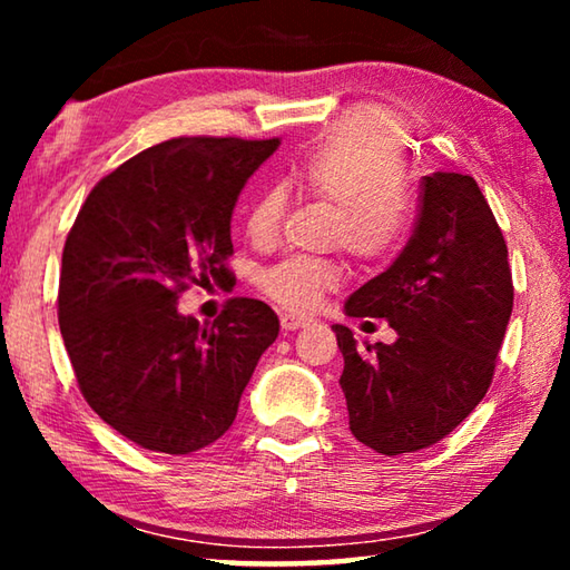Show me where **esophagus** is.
Returning <instances> with one entry per match:
<instances>
[{
	"instance_id": "1",
	"label": "esophagus",
	"mask_w": 570,
	"mask_h": 570,
	"mask_svg": "<svg viewBox=\"0 0 570 570\" xmlns=\"http://www.w3.org/2000/svg\"><path fill=\"white\" fill-rule=\"evenodd\" d=\"M308 322H312V320H306V316L282 314V326H284L286 332H296V330H302V326H308Z\"/></svg>"
}]
</instances>
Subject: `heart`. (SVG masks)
<instances>
[{
    "mask_svg": "<svg viewBox=\"0 0 570 570\" xmlns=\"http://www.w3.org/2000/svg\"><path fill=\"white\" fill-rule=\"evenodd\" d=\"M407 148L400 125L377 108L354 110L332 125L294 160L288 178L308 196L334 206V240L366 264L387 262L404 246L414 200L404 183ZM284 190L266 188L246 214L254 244L276 236ZM342 268L322 258H286L258 276L262 292L288 312H312L326 292L340 286Z\"/></svg>",
    "mask_w": 570,
    "mask_h": 570,
    "instance_id": "obj_1",
    "label": "heart"
}]
</instances>
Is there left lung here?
Masks as SVG:
<instances>
[{
	"mask_svg": "<svg viewBox=\"0 0 570 570\" xmlns=\"http://www.w3.org/2000/svg\"><path fill=\"white\" fill-rule=\"evenodd\" d=\"M513 312L503 230L475 178H422L412 236L387 272L346 298V316H374L392 344L360 346L334 324L352 435L382 455L435 445L478 407Z\"/></svg>",
	"mask_w": 570,
	"mask_h": 570,
	"instance_id": "left-lung-1",
	"label": "left lung"
}]
</instances>
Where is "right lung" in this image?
<instances>
[{
    "instance_id": "right-lung-1",
    "label": "right lung",
    "mask_w": 570,
    "mask_h": 570,
    "mask_svg": "<svg viewBox=\"0 0 570 570\" xmlns=\"http://www.w3.org/2000/svg\"><path fill=\"white\" fill-rule=\"evenodd\" d=\"M278 138H173L90 190L62 250L60 332L90 407L135 445L188 455L234 424L240 394L276 342L278 316L230 298L214 324L178 294L224 282L230 214Z\"/></svg>"
}]
</instances>
